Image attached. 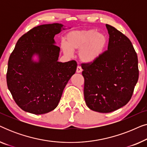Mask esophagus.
<instances>
[{"label": "esophagus", "mask_w": 147, "mask_h": 147, "mask_svg": "<svg viewBox=\"0 0 147 147\" xmlns=\"http://www.w3.org/2000/svg\"><path fill=\"white\" fill-rule=\"evenodd\" d=\"M82 71V69L81 66L78 65L77 69H76V72H77V73H81Z\"/></svg>", "instance_id": "1"}]
</instances>
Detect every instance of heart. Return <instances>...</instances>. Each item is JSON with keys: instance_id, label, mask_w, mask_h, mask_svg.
Returning a JSON list of instances; mask_svg holds the SVG:
<instances>
[{"instance_id": "obj_1", "label": "heart", "mask_w": 147, "mask_h": 147, "mask_svg": "<svg viewBox=\"0 0 147 147\" xmlns=\"http://www.w3.org/2000/svg\"><path fill=\"white\" fill-rule=\"evenodd\" d=\"M65 44L62 49L67 55L71 51L79 50L78 56L84 63L96 61L102 53L107 43V37L102 32L95 29L76 30L68 33L65 36Z\"/></svg>"}]
</instances>
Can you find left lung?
<instances>
[{
  "instance_id": "obj_1",
  "label": "left lung",
  "mask_w": 147,
  "mask_h": 147,
  "mask_svg": "<svg viewBox=\"0 0 147 147\" xmlns=\"http://www.w3.org/2000/svg\"><path fill=\"white\" fill-rule=\"evenodd\" d=\"M106 26L108 50L96 61L81 64L86 103L90 109L101 113L113 112L130 101L139 74L131 41L116 28Z\"/></svg>"
}]
</instances>
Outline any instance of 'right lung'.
<instances>
[{"instance_id": "add662e5", "label": "right lung", "mask_w": 147, "mask_h": 147, "mask_svg": "<svg viewBox=\"0 0 147 147\" xmlns=\"http://www.w3.org/2000/svg\"><path fill=\"white\" fill-rule=\"evenodd\" d=\"M59 23L46 24L29 30L18 40L8 62L7 83L16 104L24 111L42 114L55 109L64 88L76 73L75 60L57 61L60 48L54 37ZM34 54L39 62H33Z\"/></svg>"}]
</instances>
